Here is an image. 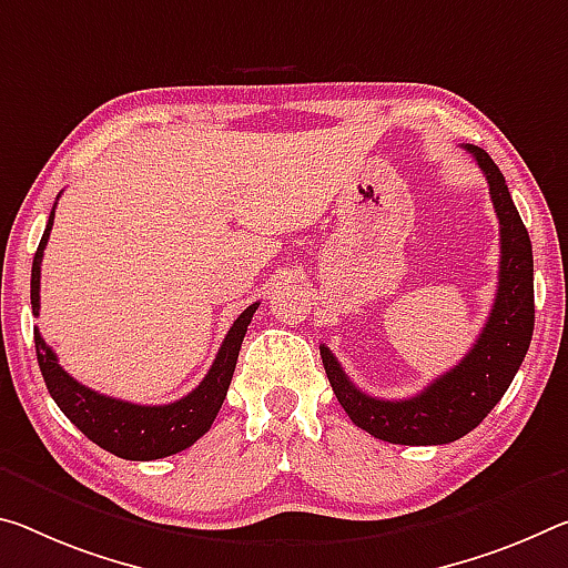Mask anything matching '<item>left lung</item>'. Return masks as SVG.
Returning a JSON list of instances; mask_svg holds the SVG:
<instances>
[{
    "label": "left lung",
    "mask_w": 568,
    "mask_h": 568,
    "mask_svg": "<svg viewBox=\"0 0 568 568\" xmlns=\"http://www.w3.org/2000/svg\"><path fill=\"white\" fill-rule=\"evenodd\" d=\"M488 179L500 222L498 293L483 333L467 356L409 399H379L358 389L326 346H321L333 394L356 427L392 445H447L465 437L500 402L524 364L534 336V250L510 200L506 176L483 149L465 143Z\"/></svg>",
    "instance_id": "left-lung-1"
}]
</instances>
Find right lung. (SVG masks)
Here are the masks:
<instances>
[{"label":"right lung","mask_w":568,"mask_h":568,"mask_svg":"<svg viewBox=\"0 0 568 568\" xmlns=\"http://www.w3.org/2000/svg\"><path fill=\"white\" fill-rule=\"evenodd\" d=\"M52 220H55V206H52L48 227H44L40 247L32 260L30 298L34 316H40V265L44 245L50 240ZM257 305L260 303L247 305L240 313V318L232 323L217 351V358H214L212 368L206 372L200 386L171 404L146 407V404H131L93 392L90 386L75 382L58 364L55 351L44 344L40 331L34 328V348H38L42 379L48 384L50 397L55 399L60 412L83 432L90 443L108 449L115 457H123V460H159V457L176 455L192 447L204 432H210L224 397H227L242 338H245Z\"/></svg>","instance_id":"add662e5"}]
</instances>
